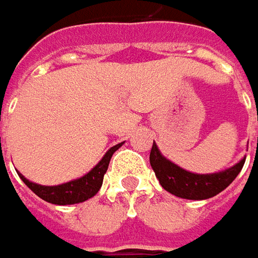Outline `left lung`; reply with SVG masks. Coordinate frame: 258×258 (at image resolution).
<instances>
[{
	"label": "left lung",
	"instance_id": "left-lung-1",
	"mask_svg": "<svg viewBox=\"0 0 258 258\" xmlns=\"http://www.w3.org/2000/svg\"><path fill=\"white\" fill-rule=\"evenodd\" d=\"M149 162L165 191L185 200H208L224 191L243 169L245 158L231 168L215 173H194L175 165L159 152L154 142Z\"/></svg>",
	"mask_w": 258,
	"mask_h": 258
}]
</instances>
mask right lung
Here are the masks:
<instances>
[{"label":"right lung","mask_w":258,"mask_h":258,"mask_svg":"<svg viewBox=\"0 0 258 258\" xmlns=\"http://www.w3.org/2000/svg\"><path fill=\"white\" fill-rule=\"evenodd\" d=\"M122 145H123V142L112 146L104 154L103 158L100 159V162L96 165L92 171H89L86 175H83L82 178H77V179L61 183V185H53V186L38 185V183L28 181L24 175H21L20 172H18V175L23 179V182L35 195H38L41 200H44L47 203L55 204V205H72V204L83 203V201L92 198L99 192V189L103 183V176L107 171L110 158Z\"/></svg>","instance_id":"1"}]
</instances>
